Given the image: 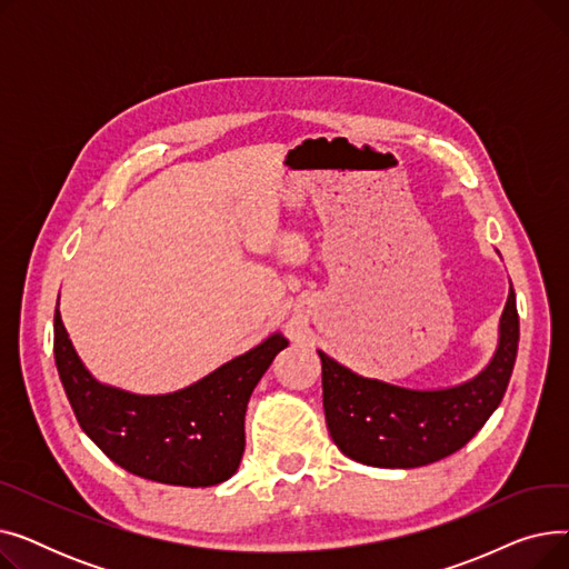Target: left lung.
I'll return each instance as SVG.
<instances>
[{
  "instance_id": "obj_1",
  "label": "left lung",
  "mask_w": 569,
  "mask_h": 569,
  "mask_svg": "<svg viewBox=\"0 0 569 569\" xmlns=\"http://www.w3.org/2000/svg\"><path fill=\"white\" fill-rule=\"evenodd\" d=\"M519 346L517 297L510 288L489 367L447 390H406L352 373L318 350L325 420L339 450L376 468H417L457 450L485 427L510 382Z\"/></svg>"
}]
</instances>
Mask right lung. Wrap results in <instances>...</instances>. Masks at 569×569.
Listing matches in <instances>:
<instances>
[{"instance_id":"obj_1","label":"right lung","mask_w":569,"mask_h":569,"mask_svg":"<svg viewBox=\"0 0 569 569\" xmlns=\"http://www.w3.org/2000/svg\"><path fill=\"white\" fill-rule=\"evenodd\" d=\"M286 346L281 335H272L184 390L140 397L84 369L54 309V362L82 431L117 466L174 487H214L237 472L247 403Z\"/></svg>"}]
</instances>
